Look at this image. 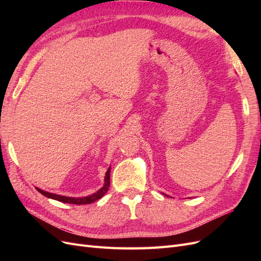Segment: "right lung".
Listing matches in <instances>:
<instances>
[{
  "label": "right lung",
  "instance_id": "add662e5",
  "mask_svg": "<svg viewBox=\"0 0 261 261\" xmlns=\"http://www.w3.org/2000/svg\"><path fill=\"white\" fill-rule=\"evenodd\" d=\"M110 171H111V168H109L107 173H106V177H105V185L103 187H101L98 192H96L94 194L90 195V196H86V197H81V198H75V197H66V196H61V195H57V194H52V193H48L44 192L40 188H37V191L42 194L43 196L48 197V198L58 200L61 202H65V203H74V204H87V203H92L93 201H96L98 199H100L101 197H103L105 194L109 191L110 187Z\"/></svg>",
  "mask_w": 261,
  "mask_h": 261
}]
</instances>
